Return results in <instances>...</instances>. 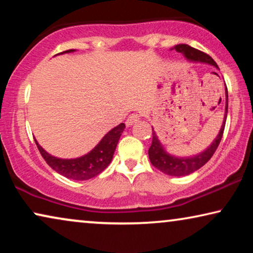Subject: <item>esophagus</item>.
I'll list each match as a JSON object with an SVG mask.
<instances>
[{
	"instance_id": "34e87169",
	"label": "esophagus",
	"mask_w": 253,
	"mask_h": 253,
	"mask_svg": "<svg viewBox=\"0 0 253 253\" xmlns=\"http://www.w3.org/2000/svg\"><path fill=\"white\" fill-rule=\"evenodd\" d=\"M138 121H139V115H138V114H131V115L126 119V124L127 126H132V124L137 123Z\"/></svg>"
}]
</instances>
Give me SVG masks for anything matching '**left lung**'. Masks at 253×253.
<instances>
[{"label": "left lung", "mask_w": 253, "mask_h": 253, "mask_svg": "<svg viewBox=\"0 0 253 253\" xmlns=\"http://www.w3.org/2000/svg\"><path fill=\"white\" fill-rule=\"evenodd\" d=\"M174 49L178 53H182L185 55V57L190 61H196V62H202V63H209L214 67H217L215 61L213 60L210 55L204 53L202 50L196 49L188 46V44H177L174 47ZM226 96H227V102H226V114H224V119L222 126L215 140L213 141L212 145L209 148H206L203 153L198 155H195L192 158H175L169 155L167 152L164 150L162 145L159 141L157 134H155L154 130L152 129V145L148 148V157H150L151 164L154 166L155 168L159 170L165 172V174L170 175V176H185L191 174V172L198 170L199 168H202L211 158L213 157L214 152L216 151L217 146H219L221 139H222L224 126H226V120H227V113H228V89L226 87Z\"/></svg>", "instance_id": "obj_1"}]
</instances>
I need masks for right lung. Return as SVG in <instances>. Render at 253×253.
I'll use <instances>...</instances> for the list:
<instances>
[{"label": "right lung", "instance_id": "right-lung-1", "mask_svg": "<svg viewBox=\"0 0 253 253\" xmlns=\"http://www.w3.org/2000/svg\"><path fill=\"white\" fill-rule=\"evenodd\" d=\"M71 51H75V49L62 51L61 54L71 53ZM124 127H126L124 123L119 124V126L110 130L89 153L84 155V157L78 159H70V160L55 158L53 155L48 154L37 143V140L36 144L40 154L42 155L44 161L47 162L51 169H54L55 171L63 175L67 178L85 181V179L95 177L96 175H99L100 172L108 167Z\"/></svg>", "mask_w": 253, "mask_h": 253}]
</instances>
